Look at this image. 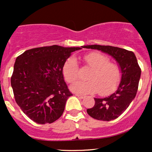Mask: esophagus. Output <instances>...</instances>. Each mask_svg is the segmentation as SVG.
<instances>
[{
    "label": "esophagus",
    "instance_id": "obj_1",
    "mask_svg": "<svg viewBox=\"0 0 152 152\" xmlns=\"http://www.w3.org/2000/svg\"><path fill=\"white\" fill-rule=\"evenodd\" d=\"M76 96L77 97H78V98H80V99H83L84 98V96H83V95H79V94H76Z\"/></svg>",
    "mask_w": 152,
    "mask_h": 152
}]
</instances>
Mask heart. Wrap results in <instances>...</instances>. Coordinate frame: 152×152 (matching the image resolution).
Wrapping results in <instances>:
<instances>
[{
	"label": "heart",
	"mask_w": 152,
	"mask_h": 152,
	"mask_svg": "<svg viewBox=\"0 0 152 152\" xmlns=\"http://www.w3.org/2000/svg\"><path fill=\"white\" fill-rule=\"evenodd\" d=\"M85 66L91 69L87 78L88 81H77L71 85L72 91L81 94H96L106 96L116 90L122 77L121 68L110 62L109 58L99 52H91L83 56ZM79 68L76 58L70 57L62 68L64 79L73 83L78 78Z\"/></svg>",
	"instance_id": "1"
}]
</instances>
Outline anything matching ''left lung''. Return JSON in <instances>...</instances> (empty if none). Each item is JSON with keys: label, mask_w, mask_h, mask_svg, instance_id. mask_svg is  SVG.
Returning <instances> with one entry per match:
<instances>
[{"label": "left lung", "mask_w": 152, "mask_h": 152, "mask_svg": "<svg viewBox=\"0 0 152 152\" xmlns=\"http://www.w3.org/2000/svg\"><path fill=\"white\" fill-rule=\"evenodd\" d=\"M83 48L97 49L109 54L116 59L121 69L122 77L117 90L104 99L95 98L93 108L86 110L91 117L102 121H111L123 114L135 98L141 69L132 51L111 46L89 45Z\"/></svg>", "instance_id": "obj_1"}]
</instances>
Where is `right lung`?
Listing matches in <instances>:
<instances>
[{"mask_svg": "<svg viewBox=\"0 0 152 152\" xmlns=\"http://www.w3.org/2000/svg\"><path fill=\"white\" fill-rule=\"evenodd\" d=\"M81 48L53 45L27 50L17 57L10 83L17 104L32 121L45 124L61 116L73 95L62 68L71 53Z\"/></svg>", "mask_w": 152, "mask_h": 152, "instance_id": "obj_1", "label": "right lung"}]
</instances>
